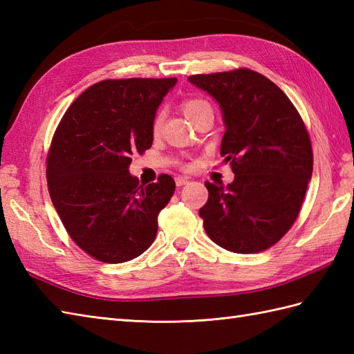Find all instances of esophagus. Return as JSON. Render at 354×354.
<instances>
[{
  "instance_id": "34e87169",
  "label": "esophagus",
  "mask_w": 354,
  "mask_h": 354,
  "mask_svg": "<svg viewBox=\"0 0 354 354\" xmlns=\"http://www.w3.org/2000/svg\"><path fill=\"white\" fill-rule=\"evenodd\" d=\"M175 183H176L178 187H181V185H185L187 183H189V179L184 178V176H176L175 178Z\"/></svg>"
}]
</instances>
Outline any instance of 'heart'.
<instances>
[{
  "label": "heart",
  "instance_id": "heart-1",
  "mask_svg": "<svg viewBox=\"0 0 354 354\" xmlns=\"http://www.w3.org/2000/svg\"><path fill=\"white\" fill-rule=\"evenodd\" d=\"M205 109H209V104L207 102H204V100H199V99H189V100H185L183 103L184 114H185L187 118L190 120V122H192L194 117H198L201 112L205 111ZM162 120H164L162 114H156L153 117V120H152V133L155 135V137L161 131Z\"/></svg>",
  "mask_w": 354,
  "mask_h": 354
}]
</instances>
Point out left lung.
Returning a JSON list of instances; mask_svg holds the SVG:
<instances>
[{"label":"left lung","mask_w":354,"mask_h":354,"mask_svg":"<svg viewBox=\"0 0 354 354\" xmlns=\"http://www.w3.org/2000/svg\"><path fill=\"white\" fill-rule=\"evenodd\" d=\"M189 82L219 104L221 155L234 173L228 185L205 184L208 201L199 209L205 232L231 252L265 251L301 208L313 170L309 133L288 95L259 73L196 74Z\"/></svg>","instance_id":"8db88e82"}]
</instances>
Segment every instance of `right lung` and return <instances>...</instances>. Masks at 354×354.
Wrapping results in <instances>:
<instances>
[{"instance_id":"1","label":"right lung","mask_w":354,"mask_h":354,"mask_svg":"<svg viewBox=\"0 0 354 354\" xmlns=\"http://www.w3.org/2000/svg\"><path fill=\"white\" fill-rule=\"evenodd\" d=\"M178 79L103 80L59 123L47 158L53 205L82 250L103 263L138 257L153 243L175 181L140 184L131 155L152 146V120Z\"/></svg>"}]
</instances>
